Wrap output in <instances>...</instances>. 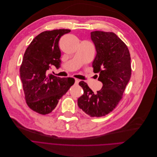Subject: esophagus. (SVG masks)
Returning a JSON list of instances; mask_svg holds the SVG:
<instances>
[{
    "mask_svg": "<svg viewBox=\"0 0 157 157\" xmlns=\"http://www.w3.org/2000/svg\"><path fill=\"white\" fill-rule=\"evenodd\" d=\"M78 82H79V80H78V79H77V78L75 79V84L77 85V84H78Z\"/></svg>",
    "mask_w": 157,
    "mask_h": 157,
    "instance_id": "obj_1",
    "label": "esophagus"
}]
</instances>
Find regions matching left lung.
Instances as JSON below:
<instances>
[{
  "instance_id": "left-lung-1",
  "label": "left lung",
  "mask_w": 157,
  "mask_h": 157,
  "mask_svg": "<svg viewBox=\"0 0 157 157\" xmlns=\"http://www.w3.org/2000/svg\"><path fill=\"white\" fill-rule=\"evenodd\" d=\"M91 39L96 51L94 73L99 74L103 86L94 93L80 81L84 94L78 98V106L89 116L101 117L113 111L121 99L131 77V59L127 46L113 33L91 32Z\"/></svg>"
}]
</instances>
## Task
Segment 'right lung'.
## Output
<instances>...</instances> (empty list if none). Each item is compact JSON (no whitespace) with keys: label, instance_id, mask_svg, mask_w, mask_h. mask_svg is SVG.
<instances>
[{"label":"right lung","instance_id":"right-lung-1","mask_svg":"<svg viewBox=\"0 0 157 157\" xmlns=\"http://www.w3.org/2000/svg\"><path fill=\"white\" fill-rule=\"evenodd\" d=\"M69 29L44 31L33 39L25 50L20 66V78L29 108L41 114L52 113L59 100L74 84V78L48 74L52 66L61 67V37Z\"/></svg>","mask_w":157,"mask_h":157}]
</instances>
